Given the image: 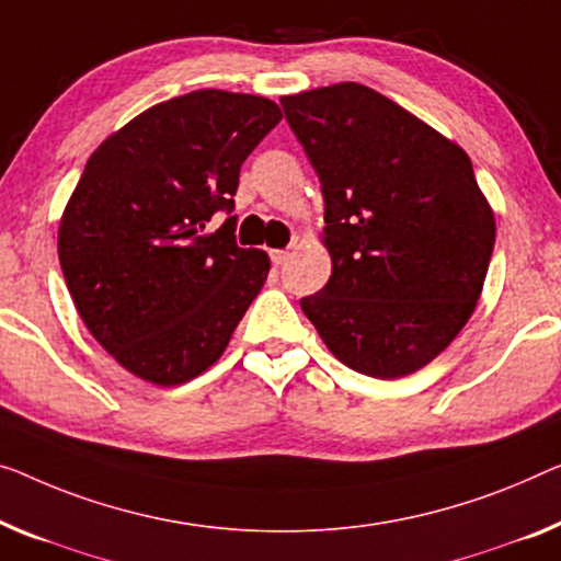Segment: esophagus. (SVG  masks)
Listing matches in <instances>:
<instances>
[{
    "mask_svg": "<svg viewBox=\"0 0 561 561\" xmlns=\"http://www.w3.org/2000/svg\"><path fill=\"white\" fill-rule=\"evenodd\" d=\"M287 259H289L287 249H272V262H274V266H282L284 262H287Z\"/></svg>",
    "mask_w": 561,
    "mask_h": 561,
    "instance_id": "34e87169",
    "label": "esophagus"
}]
</instances>
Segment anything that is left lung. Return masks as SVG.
I'll list each match as a JSON object with an SVG mask.
<instances>
[{
  "mask_svg": "<svg viewBox=\"0 0 561 561\" xmlns=\"http://www.w3.org/2000/svg\"><path fill=\"white\" fill-rule=\"evenodd\" d=\"M324 196L330 282L302 312L342 365L405 378L471 320L494 208L454 140L360 82L284 95Z\"/></svg>",
  "mask_w": 561,
  "mask_h": 561,
  "instance_id": "8db88e82",
  "label": "left lung"
}]
</instances>
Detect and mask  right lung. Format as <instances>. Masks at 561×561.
Listing matches in <instances>:
<instances>
[{
  "instance_id": "obj_1",
  "label": "right lung",
  "mask_w": 561,
  "mask_h": 561,
  "mask_svg": "<svg viewBox=\"0 0 561 561\" xmlns=\"http://www.w3.org/2000/svg\"><path fill=\"white\" fill-rule=\"evenodd\" d=\"M282 121L262 95L194 90L148 107L88 158L67 201L57 254L90 334L115 363L171 388L227 350L270 274L233 241L239 169Z\"/></svg>"
}]
</instances>
